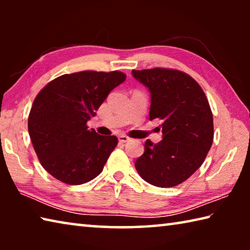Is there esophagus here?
I'll return each mask as SVG.
<instances>
[{
    "instance_id": "obj_1",
    "label": "esophagus",
    "mask_w": 250,
    "mask_h": 250,
    "mask_svg": "<svg viewBox=\"0 0 250 250\" xmlns=\"http://www.w3.org/2000/svg\"><path fill=\"white\" fill-rule=\"evenodd\" d=\"M118 140H119L120 143H125V142L130 141V138L126 137V135H125V134H122V135H119V137H118Z\"/></svg>"
}]
</instances>
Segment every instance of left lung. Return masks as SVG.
<instances>
[{
  "instance_id": "1",
  "label": "left lung",
  "mask_w": 250,
  "mask_h": 250,
  "mask_svg": "<svg viewBox=\"0 0 250 250\" xmlns=\"http://www.w3.org/2000/svg\"><path fill=\"white\" fill-rule=\"evenodd\" d=\"M132 76L151 94L150 120L162 121V140H146L135 170L158 188L179 185L202 166L213 143L208 100L200 84L180 70H132Z\"/></svg>"
}]
</instances>
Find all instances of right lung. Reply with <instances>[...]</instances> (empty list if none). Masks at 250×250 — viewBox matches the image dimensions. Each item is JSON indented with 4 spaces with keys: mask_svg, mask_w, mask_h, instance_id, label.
I'll return each instance as SVG.
<instances>
[{
    "mask_svg": "<svg viewBox=\"0 0 250 250\" xmlns=\"http://www.w3.org/2000/svg\"><path fill=\"white\" fill-rule=\"evenodd\" d=\"M125 80L117 70L79 71L52 80L36 96L28 133L41 164L55 179L79 185L103 171L118 139L88 130L87 121Z\"/></svg>",
    "mask_w": 250,
    "mask_h": 250,
    "instance_id": "right-lung-1",
    "label": "right lung"
}]
</instances>
